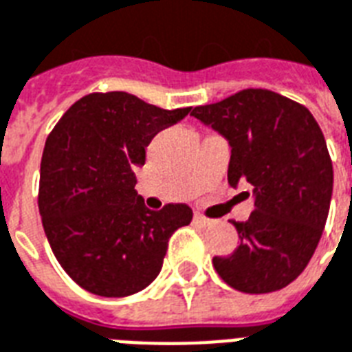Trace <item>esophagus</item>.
<instances>
[{
  "label": "esophagus",
  "mask_w": 352,
  "mask_h": 352,
  "mask_svg": "<svg viewBox=\"0 0 352 352\" xmlns=\"http://www.w3.org/2000/svg\"><path fill=\"white\" fill-rule=\"evenodd\" d=\"M192 220H195L196 226H200V228H207V226H211L213 222L207 219V217H204L201 213H195V217H192Z\"/></svg>",
  "instance_id": "34e87169"
}]
</instances>
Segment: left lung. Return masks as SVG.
I'll list each match as a JSON object with an SVG mask.
<instances>
[{
  "label": "left lung",
  "mask_w": 352,
  "mask_h": 352,
  "mask_svg": "<svg viewBox=\"0 0 352 352\" xmlns=\"http://www.w3.org/2000/svg\"><path fill=\"white\" fill-rule=\"evenodd\" d=\"M190 116L228 138V179L253 185L255 206L233 226L241 244L213 257L231 288L268 294L290 285L309 264L325 228L332 196V160L309 108L263 88L236 91Z\"/></svg>",
  "instance_id": "8db88e82"
}]
</instances>
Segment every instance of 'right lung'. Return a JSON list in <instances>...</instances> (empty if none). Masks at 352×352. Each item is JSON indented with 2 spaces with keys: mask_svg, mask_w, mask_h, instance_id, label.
<instances>
[{
  "mask_svg": "<svg viewBox=\"0 0 352 352\" xmlns=\"http://www.w3.org/2000/svg\"><path fill=\"white\" fill-rule=\"evenodd\" d=\"M190 108L163 110L126 91L84 95L45 139L38 209L54 257L78 287L124 298L162 270L168 239L187 226V204L151 211L135 195L133 165H143L157 132Z\"/></svg>",
  "mask_w": 352,
  "mask_h": 352,
  "instance_id": "obj_1",
  "label": "right lung"
}]
</instances>
